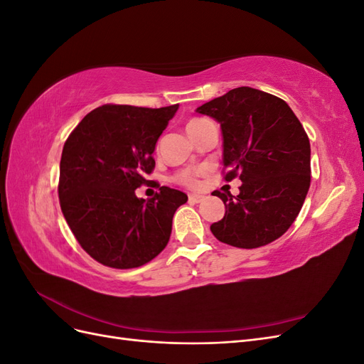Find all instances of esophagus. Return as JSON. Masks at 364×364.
<instances>
[{"instance_id":"1","label":"esophagus","mask_w":364,"mask_h":364,"mask_svg":"<svg viewBox=\"0 0 364 364\" xmlns=\"http://www.w3.org/2000/svg\"><path fill=\"white\" fill-rule=\"evenodd\" d=\"M188 199L193 203H199L203 200V196L202 194H188Z\"/></svg>"}]
</instances>
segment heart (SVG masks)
<instances>
[{"label": "heart", "mask_w": 364, "mask_h": 364, "mask_svg": "<svg viewBox=\"0 0 364 364\" xmlns=\"http://www.w3.org/2000/svg\"><path fill=\"white\" fill-rule=\"evenodd\" d=\"M202 121H205V119H202V118H193V119H190L188 123H186V130L191 132L196 126H199ZM200 173H202L200 170H182L179 173H176L173 179L178 182V183L186 186V188H197V186H199V176H200Z\"/></svg>", "instance_id": "obj_1"}]
</instances>
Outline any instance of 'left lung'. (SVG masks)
Returning a JSON list of instances; mask_svg holds the SVG:
<instances>
[{"label": "left lung", "instance_id": "obj_1", "mask_svg": "<svg viewBox=\"0 0 364 364\" xmlns=\"http://www.w3.org/2000/svg\"><path fill=\"white\" fill-rule=\"evenodd\" d=\"M223 135L225 179L240 178V194L214 191L226 213L211 232L222 243L255 249L278 240L299 214L311 181V149L290 106L249 86L197 107Z\"/></svg>", "mask_w": 364, "mask_h": 364}]
</instances>
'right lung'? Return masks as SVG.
<instances>
[{"instance_id": "obj_1", "label": "right lung", "mask_w": 364, "mask_h": 364, "mask_svg": "<svg viewBox=\"0 0 364 364\" xmlns=\"http://www.w3.org/2000/svg\"><path fill=\"white\" fill-rule=\"evenodd\" d=\"M178 109L103 105L65 141L62 213L83 250L103 266H144L168 243L173 215L188 197L158 185L159 193L144 200L135 190L151 182L146 176L155 168L156 141Z\"/></svg>"}]
</instances>
